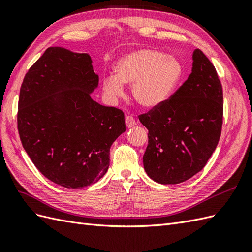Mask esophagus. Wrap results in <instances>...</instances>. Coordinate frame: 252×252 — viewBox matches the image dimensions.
Returning <instances> with one entry per match:
<instances>
[{
	"label": "esophagus",
	"mask_w": 252,
	"mask_h": 252,
	"mask_svg": "<svg viewBox=\"0 0 252 252\" xmlns=\"http://www.w3.org/2000/svg\"><path fill=\"white\" fill-rule=\"evenodd\" d=\"M135 125H136V121H135L133 116L127 115L126 117V126L127 127H132V126H134Z\"/></svg>",
	"instance_id": "1"
}]
</instances>
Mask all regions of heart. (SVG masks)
I'll return each mask as SVG.
<instances>
[{"label": "heart", "mask_w": 252, "mask_h": 252, "mask_svg": "<svg viewBox=\"0 0 252 252\" xmlns=\"http://www.w3.org/2000/svg\"><path fill=\"white\" fill-rule=\"evenodd\" d=\"M181 62L162 51L140 49L122 56L115 66V75L103 80V90L112 98L124 94V85L132 86V94L143 107L162 104L182 82Z\"/></svg>", "instance_id": "heart-1"}]
</instances>
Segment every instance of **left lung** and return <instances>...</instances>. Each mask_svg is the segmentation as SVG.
Instances as JSON below:
<instances>
[{"mask_svg": "<svg viewBox=\"0 0 252 252\" xmlns=\"http://www.w3.org/2000/svg\"><path fill=\"white\" fill-rule=\"evenodd\" d=\"M189 79L168 100L140 114L148 128L144 167L154 181L178 184L201 170L216 149L223 119L222 86L200 49Z\"/></svg>", "mask_w": 252, "mask_h": 252, "instance_id": "8db88e82", "label": "left lung"}]
</instances>
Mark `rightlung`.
I'll use <instances>...</instances> for the list:
<instances>
[{
    "instance_id": "right-lung-1",
    "label": "right lung",
    "mask_w": 252,
    "mask_h": 252,
    "mask_svg": "<svg viewBox=\"0 0 252 252\" xmlns=\"http://www.w3.org/2000/svg\"><path fill=\"white\" fill-rule=\"evenodd\" d=\"M98 83L88 54L61 47L48 48L23 79L17 114L22 146L36 168L63 188L98 182L112 144L126 131L121 109L93 100Z\"/></svg>"
}]
</instances>
